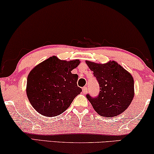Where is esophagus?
Listing matches in <instances>:
<instances>
[{
  "label": "esophagus",
  "mask_w": 154,
  "mask_h": 154,
  "mask_svg": "<svg viewBox=\"0 0 154 154\" xmlns=\"http://www.w3.org/2000/svg\"><path fill=\"white\" fill-rule=\"evenodd\" d=\"M82 90H83V93H84V94L88 93V88H87V87H83V89H82Z\"/></svg>",
  "instance_id": "34e87169"
}]
</instances>
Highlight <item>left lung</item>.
<instances>
[{
    "label": "left lung",
    "mask_w": 154,
    "mask_h": 154,
    "mask_svg": "<svg viewBox=\"0 0 154 154\" xmlns=\"http://www.w3.org/2000/svg\"><path fill=\"white\" fill-rule=\"evenodd\" d=\"M86 64L100 85L97 96L86 94L94 110L104 117L116 116L125 111L134 97L131 74L114 61L104 64L86 61Z\"/></svg>",
    "instance_id": "left-lung-1"
}]
</instances>
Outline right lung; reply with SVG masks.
I'll return each mask as SVG.
<instances>
[{
	"label": "right lung",
	"mask_w": 154,
	"mask_h": 154,
	"mask_svg": "<svg viewBox=\"0 0 154 154\" xmlns=\"http://www.w3.org/2000/svg\"><path fill=\"white\" fill-rule=\"evenodd\" d=\"M80 64L78 60L66 62L55 56L37 65L27 78L26 94L31 106L47 117L61 114L82 92L77 74L71 71Z\"/></svg>",
	"instance_id": "add662e5"
}]
</instances>
